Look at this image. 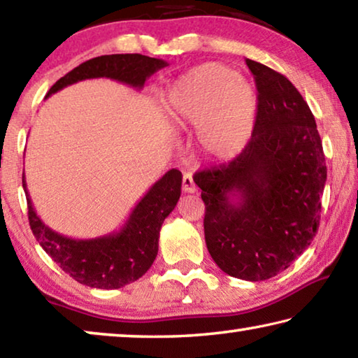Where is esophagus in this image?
<instances>
[{"label":"esophagus","mask_w":358,"mask_h":358,"mask_svg":"<svg viewBox=\"0 0 358 358\" xmlns=\"http://www.w3.org/2000/svg\"><path fill=\"white\" fill-rule=\"evenodd\" d=\"M183 191L185 192H189V194L197 191V186H196V183H194L192 175H189V173H185L183 175Z\"/></svg>","instance_id":"obj_1"}]
</instances>
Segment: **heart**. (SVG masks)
Segmentation results:
<instances>
[{
  "label": "heart",
  "instance_id": "obj_1",
  "mask_svg": "<svg viewBox=\"0 0 358 358\" xmlns=\"http://www.w3.org/2000/svg\"><path fill=\"white\" fill-rule=\"evenodd\" d=\"M166 106L177 124L197 126V143L205 155L230 159L251 141L259 96L237 71L208 63L180 77L169 90Z\"/></svg>",
  "mask_w": 358,
  "mask_h": 358
}]
</instances>
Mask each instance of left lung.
Here are the masks:
<instances>
[{"label":"left lung","mask_w":358,"mask_h":358,"mask_svg":"<svg viewBox=\"0 0 358 358\" xmlns=\"http://www.w3.org/2000/svg\"><path fill=\"white\" fill-rule=\"evenodd\" d=\"M259 112L245 150L194 175L205 203V243L234 278L265 281L316 237L327 181L316 120L292 83L252 59Z\"/></svg>","instance_id":"1"}]
</instances>
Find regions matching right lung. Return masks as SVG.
I'll use <instances>...</instances> for the list:
<instances>
[{"label":"right lung","instance_id":"obj_1","mask_svg":"<svg viewBox=\"0 0 358 358\" xmlns=\"http://www.w3.org/2000/svg\"><path fill=\"white\" fill-rule=\"evenodd\" d=\"M167 62L138 53L104 55L77 66L53 85L45 99L72 83L87 78L107 77L141 90ZM181 172L169 171L150 187L132 208L123 227L117 232L96 238H71L55 232L36 213L27 189L25 173L22 177L28 202V220L36 240L44 251L77 282L96 289H120L147 273L157 256L159 230L172 213L181 194Z\"/></svg>","mask_w":358,"mask_h":358}]
</instances>
